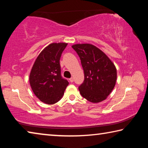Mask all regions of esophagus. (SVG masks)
<instances>
[{"instance_id": "34e87169", "label": "esophagus", "mask_w": 148, "mask_h": 148, "mask_svg": "<svg viewBox=\"0 0 148 148\" xmlns=\"http://www.w3.org/2000/svg\"><path fill=\"white\" fill-rule=\"evenodd\" d=\"M69 80H70V82H72H72H74V78H73V77H71V78L69 79Z\"/></svg>"}]
</instances>
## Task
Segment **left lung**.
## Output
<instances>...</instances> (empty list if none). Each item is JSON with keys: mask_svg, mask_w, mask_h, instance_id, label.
Segmentation results:
<instances>
[{"mask_svg": "<svg viewBox=\"0 0 148 148\" xmlns=\"http://www.w3.org/2000/svg\"><path fill=\"white\" fill-rule=\"evenodd\" d=\"M79 57L84 81L79 86L82 97L93 103L104 101L114 89L117 79L114 64L98 47L90 44L72 46Z\"/></svg>", "mask_w": 148, "mask_h": 148, "instance_id": "left-lung-1", "label": "left lung"}]
</instances>
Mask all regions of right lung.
<instances>
[{
	"mask_svg": "<svg viewBox=\"0 0 148 148\" xmlns=\"http://www.w3.org/2000/svg\"><path fill=\"white\" fill-rule=\"evenodd\" d=\"M67 43H52L38 55L32 67L29 82L40 101L47 104L58 102L64 95L69 82L61 74L60 58Z\"/></svg>",
	"mask_w": 148,
	"mask_h": 148,
	"instance_id": "add662e5",
	"label": "right lung"
}]
</instances>
